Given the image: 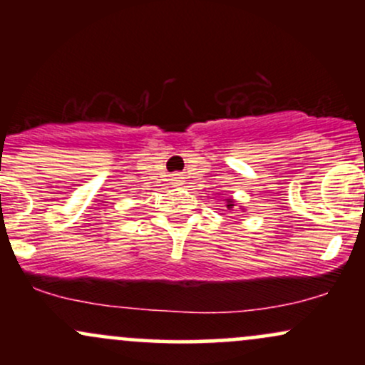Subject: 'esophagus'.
I'll return each mask as SVG.
<instances>
[{"mask_svg": "<svg viewBox=\"0 0 365 365\" xmlns=\"http://www.w3.org/2000/svg\"><path fill=\"white\" fill-rule=\"evenodd\" d=\"M171 183H173V185H183V177H180V175H173V177H171Z\"/></svg>", "mask_w": 365, "mask_h": 365, "instance_id": "1", "label": "esophagus"}]
</instances>
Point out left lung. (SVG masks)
Segmentation results:
<instances>
[{
	"mask_svg": "<svg viewBox=\"0 0 365 365\" xmlns=\"http://www.w3.org/2000/svg\"><path fill=\"white\" fill-rule=\"evenodd\" d=\"M225 200H226V209H228V211H233V207L237 206L235 199H232V197H228V199H225ZM238 207H242V206H238Z\"/></svg>",
	"mask_w": 365,
	"mask_h": 365,
	"instance_id": "obj_1",
	"label": "left lung"
}]
</instances>
